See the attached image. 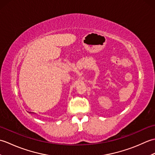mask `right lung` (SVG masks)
I'll return each mask as SVG.
<instances>
[{
	"instance_id": "add662e5",
	"label": "right lung",
	"mask_w": 155,
	"mask_h": 155,
	"mask_svg": "<svg viewBox=\"0 0 155 155\" xmlns=\"http://www.w3.org/2000/svg\"><path fill=\"white\" fill-rule=\"evenodd\" d=\"M30 113H31V112H30Z\"/></svg>"
}]
</instances>
